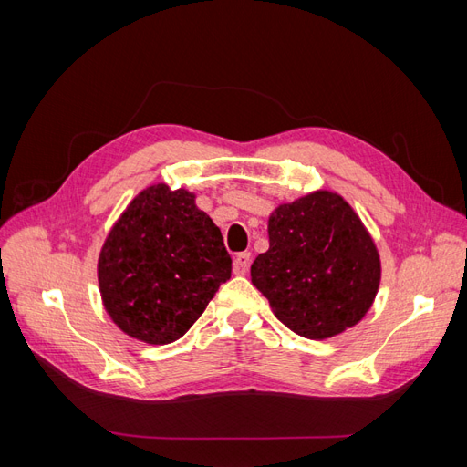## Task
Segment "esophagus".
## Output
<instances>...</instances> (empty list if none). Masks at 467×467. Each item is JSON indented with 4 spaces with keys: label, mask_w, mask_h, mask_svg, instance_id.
<instances>
[{
    "label": "esophagus",
    "mask_w": 467,
    "mask_h": 467,
    "mask_svg": "<svg viewBox=\"0 0 467 467\" xmlns=\"http://www.w3.org/2000/svg\"><path fill=\"white\" fill-rule=\"evenodd\" d=\"M251 265V253H237L234 259V273L235 275H247Z\"/></svg>",
    "instance_id": "34e87169"
}]
</instances>
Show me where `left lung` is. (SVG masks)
<instances>
[{
  "instance_id": "1",
  "label": "left lung",
  "mask_w": 467,
  "mask_h": 467,
  "mask_svg": "<svg viewBox=\"0 0 467 467\" xmlns=\"http://www.w3.org/2000/svg\"><path fill=\"white\" fill-rule=\"evenodd\" d=\"M268 251L251 282L300 337L323 341L368 314L381 278L374 237L341 194L317 189L268 216Z\"/></svg>"
}]
</instances>
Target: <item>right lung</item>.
<instances>
[{"label": "right lung", "instance_id": "add662e5", "mask_svg": "<svg viewBox=\"0 0 467 467\" xmlns=\"http://www.w3.org/2000/svg\"><path fill=\"white\" fill-rule=\"evenodd\" d=\"M194 201L187 189L150 185L112 223L99 253L105 312L142 343L177 341L232 276L220 228Z\"/></svg>", "mask_w": 467, "mask_h": 467}]
</instances>
